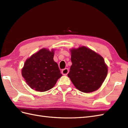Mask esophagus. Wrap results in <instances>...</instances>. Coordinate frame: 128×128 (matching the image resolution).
Listing matches in <instances>:
<instances>
[{"label":"esophagus","instance_id":"1","mask_svg":"<svg viewBox=\"0 0 128 128\" xmlns=\"http://www.w3.org/2000/svg\"><path fill=\"white\" fill-rule=\"evenodd\" d=\"M68 73V68H65L64 69L62 70V74H63V75H67V74Z\"/></svg>","mask_w":128,"mask_h":128}]
</instances>
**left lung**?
Masks as SVG:
<instances>
[{
    "instance_id": "1",
    "label": "left lung",
    "mask_w": 128,
    "mask_h": 128,
    "mask_svg": "<svg viewBox=\"0 0 128 128\" xmlns=\"http://www.w3.org/2000/svg\"><path fill=\"white\" fill-rule=\"evenodd\" d=\"M72 65L68 74L74 86L83 92L98 90L108 74L103 58L86 46L70 50Z\"/></svg>"
}]
</instances>
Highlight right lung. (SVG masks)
Listing matches in <instances>:
<instances>
[{"label":"right lung","mask_w":128,"mask_h":128,"mask_svg":"<svg viewBox=\"0 0 128 128\" xmlns=\"http://www.w3.org/2000/svg\"><path fill=\"white\" fill-rule=\"evenodd\" d=\"M54 56V49L50 51L44 48L26 60L22 74L31 89L39 92L48 91L62 76Z\"/></svg>","instance_id":"right-lung-1"}]
</instances>
